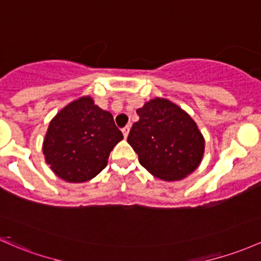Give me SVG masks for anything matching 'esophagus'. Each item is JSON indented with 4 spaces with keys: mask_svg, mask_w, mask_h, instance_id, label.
Masks as SVG:
<instances>
[{
    "mask_svg": "<svg viewBox=\"0 0 261 261\" xmlns=\"http://www.w3.org/2000/svg\"><path fill=\"white\" fill-rule=\"evenodd\" d=\"M128 131H130V127H128V126H125V127L122 128V134H123V138H127V135H128Z\"/></svg>",
    "mask_w": 261,
    "mask_h": 261,
    "instance_id": "1",
    "label": "esophagus"
}]
</instances>
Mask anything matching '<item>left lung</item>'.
<instances>
[{"instance_id":"left-lung-1","label":"left lung","mask_w":261,"mask_h":261,"mask_svg":"<svg viewBox=\"0 0 261 261\" xmlns=\"http://www.w3.org/2000/svg\"><path fill=\"white\" fill-rule=\"evenodd\" d=\"M139 121L127 142L150 174L165 181L181 180L195 171L204 156L205 140L188 112L156 97L136 110Z\"/></svg>"}]
</instances>
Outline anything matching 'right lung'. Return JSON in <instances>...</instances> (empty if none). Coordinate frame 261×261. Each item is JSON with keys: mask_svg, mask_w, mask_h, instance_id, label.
I'll return each instance as SVG.
<instances>
[{"mask_svg": "<svg viewBox=\"0 0 261 261\" xmlns=\"http://www.w3.org/2000/svg\"><path fill=\"white\" fill-rule=\"evenodd\" d=\"M122 139L112 115L84 96L51 120L42 151L57 176L67 182H85L105 169L110 152Z\"/></svg>", "mask_w": 261, "mask_h": 261, "instance_id": "1", "label": "right lung"}]
</instances>
